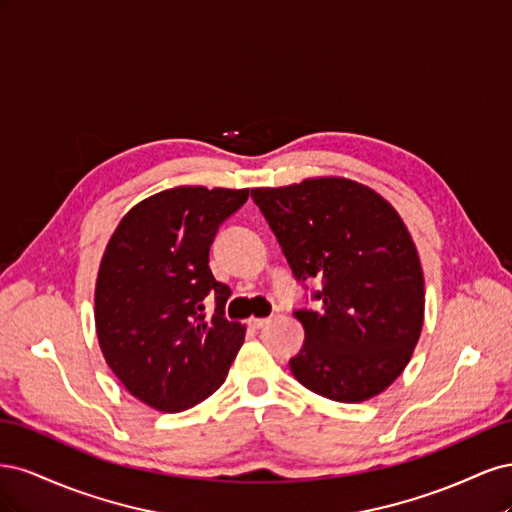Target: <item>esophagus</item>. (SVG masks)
Here are the masks:
<instances>
[{
    "mask_svg": "<svg viewBox=\"0 0 512 512\" xmlns=\"http://www.w3.org/2000/svg\"><path fill=\"white\" fill-rule=\"evenodd\" d=\"M269 322H271L269 318H250V322H247V324H250L254 331H260V329H265Z\"/></svg>",
    "mask_w": 512,
    "mask_h": 512,
    "instance_id": "1",
    "label": "esophagus"
}]
</instances>
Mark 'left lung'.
Wrapping results in <instances>:
<instances>
[{"label":"left lung","mask_w":512,"mask_h":512,"mask_svg":"<svg viewBox=\"0 0 512 512\" xmlns=\"http://www.w3.org/2000/svg\"><path fill=\"white\" fill-rule=\"evenodd\" d=\"M290 271L314 309L297 307L303 348L290 371L305 389L342 404L382 393L421 337L425 282L406 224L374 190L348 179H307L252 190Z\"/></svg>","instance_id":"1"}]
</instances>
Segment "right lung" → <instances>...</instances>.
I'll return each mask as SVG.
<instances>
[{"label": "right lung", "instance_id": "add662e5", "mask_svg": "<svg viewBox=\"0 0 512 512\" xmlns=\"http://www.w3.org/2000/svg\"><path fill=\"white\" fill-rule=\"evenodd\" d=\"M247 190L175 188L138 203L113 232L96 282L104 359L126 389L162 412H183L220 389L245 327L224 307L209 250ZM216 312L203 315L204 299Z\"/></svg>", "mask_w": 512, "mask_h": 512}]
</instances>
